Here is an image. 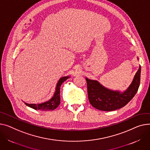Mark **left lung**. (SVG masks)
<instances>
[{
  "label": "left lung",
  "mask_w": 150,
  "mask_h": 150,
  "mask_svg": "<svg viewBox=\"0 0 150 150\" xmlns=\"http://www.w3.org/2000/svg\"><path fill=\"white\" fill-rule=\"evenodd\" d=\"M141 67L139 66L133 80L123 93L109 90L97 81L86 78L88 100L96 109L103 111H113L121 108L128 104L136 95L140 85Z\"/></svg>",
  "instance_id": "1"
}]
</instances>
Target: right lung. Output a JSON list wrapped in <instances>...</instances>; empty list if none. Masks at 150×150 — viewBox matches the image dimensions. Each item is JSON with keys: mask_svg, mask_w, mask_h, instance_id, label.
<instances>
[{"mask_svg": "<svg viewBox=\"0 0 150 150\" xmlns=\"http://www.w3.org/2000/svg\"><path fill=\"white\" fill-rule=\"evenodd\" d=\"M69 76L62 77L59 79L56 86L55 92L54 93V96L51 99H50L49 101L41 103V104H27L25 103V104L32 108L35 110H53L55 109L60 104V87L63 82H64L67 79H68Z\"/></svg>", "mask_w": 150, "mask_h": 150, "instance_id": "add662e5", "label": "right lung"}]
</instances>
